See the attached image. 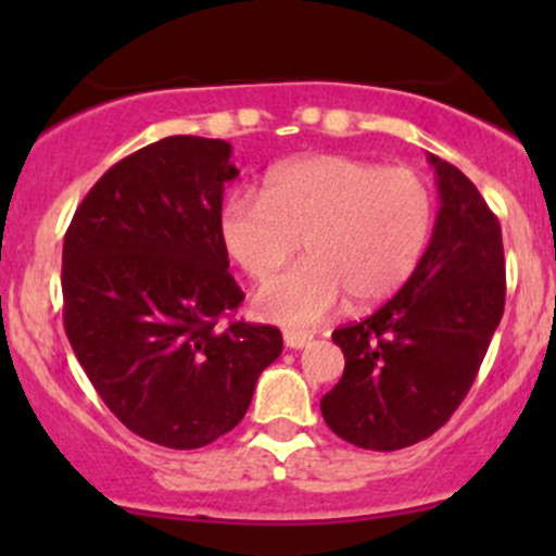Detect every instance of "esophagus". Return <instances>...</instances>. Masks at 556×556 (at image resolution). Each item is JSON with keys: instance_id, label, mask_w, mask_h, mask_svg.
Segmentation results:
<instances>
[{"instance_id": "esophagus-1", "label": "esophagus", "mask_w": 556, "mask_h": 556, "mask_svg": "<svg viewBox=\"0 0 556 556\" xmlns=\"http://www.w3.org/2000/svg\"><path fill=\"white\" fill-rule=\"evenodd\" d=\"M314 342V334H305V331H285V344L290 350H303Z\"/></svg>"}]
</instances>
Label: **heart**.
I'll use <instances>...</instances> for the list:
<instances>
[{"label": "heart", "mask_w": 556, "mask_h": 556, "mask_svg": "<svg viewBox=\"0 0 556 556\" xmlns=\"http://www.w3.org/2000/svg\"><path fill=\"white\" fill-rule=\"evenodd\" d=\"M433 214V190L416 169L311 154L277 164L264 193H229L219 238L256 282L282 269L305 240L308 258L261 287L256 311L279 327L311 329L348 295L371 305L400 292L424 261Z\"/></svg>", "instance_id": "1"}]
</instances>
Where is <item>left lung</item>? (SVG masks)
I'll return each instance as SVG.
<instances>
[{"label": "left lung", "instance_id": "8db88e82", "mask_svg": "<svg viewBox=\"0 0 556 556\" xmlns=\"http://www.w3.org/2000/svg\"><path fill=\"white\" fill-rule=\"evenodd\" d=\"M429 162L439 214L424 261L376 314L331 334L344 374L321 397V416L363 450H402L442 429L504 314L500 219L460 169L433 154Z\"/></svg>", "mask_w": 556, "mask_h": 556}]
</instances>
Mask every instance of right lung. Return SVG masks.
Masks as SVG:
<instances>
[{
    "instance_id": "1",
    "label": "right lung",
    "mask_w": 556,
    "mask_h": 556,
    "mask_svg": "<svg viewBox=\"0 0 556 556\" xmlns=\"http://www.w3.org/2000/svg\"><path fill=\"white\" fill-rule=\"evenodd\" d=\"M227 140L169 136L88 190L62 248L65 331L104 405L138 437L198 450L232 431L282 331L232 318L219 238ZM222 317H229L227 325Z\"/></svg>"
}]
</instances>
